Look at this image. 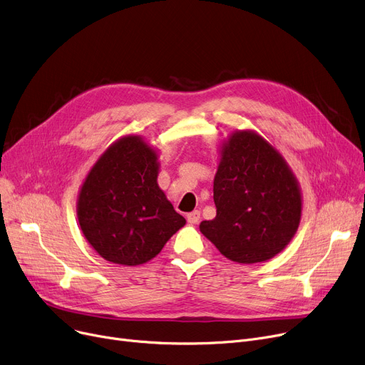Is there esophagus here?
<instances>
[{
  "mask_svg": "<svg viewBox=\"0 0 365 365\" xmlns=\"http://www.w3.org/2000/svg\"><path fill=\"white\" fill-rule=\"evenodd\" d=\"M200 219H201V213L198 212V210H194L192 213L187 215V222H189L190 225H197V223L200 222Z\"/></svg>",
  "mask_w": 365,
  "mask_h": 365,
  "instance_id": "34e87169",
  "label": "esophagus"
}]
</instances>
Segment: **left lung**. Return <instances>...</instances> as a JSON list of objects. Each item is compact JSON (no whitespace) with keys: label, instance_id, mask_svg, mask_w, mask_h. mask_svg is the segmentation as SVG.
Returning a JSON list of instances; mask_svg holds the SVG:
<instances>
[{"label":"left lung","instance_id":"left-lung-1","mask_svg":"<svg viewBox=\"0 0 365 365\" xmlns=\"http://www.w3.org/2000/svg\"><path fill=\"white\" fill-rule=\"evenodd\" d=\"M213 198L216 217L201 222L200 231L238 263L272 259L300 223L296 178L279 152L253 131H237L223 143Z\"/></svg>","mask_w":365,"mask_h":365}]
</instances>
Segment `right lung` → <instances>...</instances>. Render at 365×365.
<instances>
[{"instance_id":"add662e5","label":"right lung","mask_w":365,"mask_h":365,"mask_svg":"<svg viewBox=\"0 0 365 365\" xmlns=\"http://www.w3.org/2000/svg\"><path fill=\"white\" fill-rule=\"evenodd\" d=\"M157 178V153L138 136L115 142L90 170L78 220L87 241L108 262L146 263L186 223Z\"/></svg>"}]
</instances>
